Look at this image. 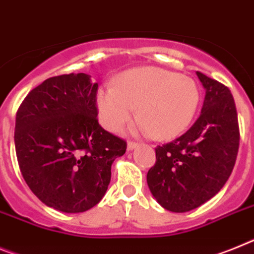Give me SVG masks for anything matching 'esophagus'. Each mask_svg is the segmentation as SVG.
<instances>
[{"label": "esophagus", "mask_w": 254, "mask_h": 254, "mask_svg": "<svg viewBox=\"0 0 254 254\" xmlns=\"http://www.w3.org/2000/svg\"><path fill=\"white\" fill-rule=\"evenodd\" d=\"M138 144L135 141H128L127 142V150H133L135 148H137Z\"/></svg>", "instance_id": "1"}]
</instances>
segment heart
Returning <instances> with one entry per match:
<instances>
[{
	"instance_id": "obj_1",
	"label": "heart",
	"mask_w": 254,
	"mask_h": 254,
	"mask_svg": "<svg viewBox=\"0 0 254 254\" xmlns=\"http://www.w3.org/2000/svg\"><path fill=\"white\" fill-rule=\"evenodd\" d=\"M200 92L191 78L160 68L125 71L114 86L97 91L96 104L103 126L117 132L133 117L136 108L142 128L158 140L180 136L191 123Z\"/></svg>"
}]
</instances>
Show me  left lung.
Listing matches in <instances>:
<instances>
[{"label": "left lung", "mask_w": 254, "mask_h": 254, "mask_svg": "<svg viewBox=\"0 0 254 254\" xmlns=\"http://www.w3.org/2000/svg\"><path fill=\"white\" fill-rule=\"evenodd\" d=\"M205 97L194 125L176 140L155 148L146 176L163 208L189 212L213 198L230 177L239 149V123L229 87L196 71Z\"/></svg>", "instance_id": "8db88e82"}]
</instances>
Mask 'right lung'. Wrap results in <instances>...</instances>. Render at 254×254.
<instances>
[{"label": "right lung", "mask_w": 254, "mask_h": 254, "mask_svg": "<svg viewBox=\"0 0 254 254\" xmlns=\"http://www.w3.org/2000/svg\"><path fill=\"white\" fill-rule=\"evenodd\" d=\"M99 84L90 75L51 77L30 91L15 121V150L29 189L42 203L79 213L103 199L123 138L99 125Z\"/></svg>", "instance_id": "right-lung-1"}]
</instances>
